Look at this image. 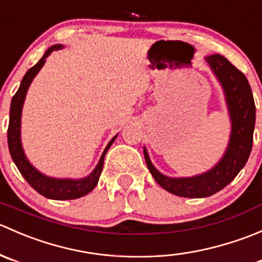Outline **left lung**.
<instances>
[{
  "label": "left lung",
  "instance_id": "obj_1",
  "mask_svg": "<svg viewBox=\"0 0 262 262\" xmlns=\"http://www.w3.org/2000/svg\"><path fill=\"white\" fill-rule=\"evenodd\" d=\"M205 60L223 87L232 123L231 138L223 157L212 170L202 175L175 179L162 175L143 148L147 167L157 184L182 198H207L226 187L244 168L252 149L256 107L247 78L223 55L213 54Z\"/></svg>",
  "mask_w": 262,
  "mask_h": 262
}]
</instances>
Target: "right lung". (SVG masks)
Masks as SVG:
<instances>
[{"mask_svg": "<svg viewBox=\"0 0 262 262\" xmlns=\"http://www.w3.org/2000/svg\"><path fill=\"white\" fill-rule=\"evenodd\" d=\"M62 48L63 46H60V44L50 47V48L44 53L43 58L25 73L17 92L14 95V97H12L11 100L10 123L9 129H7V142H9L10 155H11L12 160H14L15 165H16L20 173L24 176V179L29 182V185H30L34 190H36L39 194L48 198V199L54 200L77 199V198L83 196V195L92 191V190L95 189V186L97 185V182H99L100 175H101L102 167H104L105 155H106L109 148L112 147V144L114 143L116 137H118L115 136L114 138L109 142V144H107L106 148L104 149V152H102L101 158H100L99 163L96 165L95 170L92 171L89 176L80 179V180L49 178V176H46L41 172H39V171L28 161L25 153H24L23 146H21L20 138L21 112H23V105L24 101H25L26 92H28L29 86H30V83L33 82L34 77L38 75V72L41 70L44 63H46V58L49 57V54L53 50H58Z\"/></svg>", "mask_w": 262, "mask_h": 262, "instance_id": "right-lung-1", "label": "right lung"}]
</instances>
